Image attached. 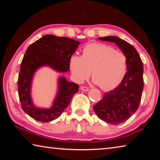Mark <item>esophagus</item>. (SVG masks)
<instances>
[{
	"label": "esophagus",
	"instance_id": "34e87169",
	"mask_svg": "<svg viewBox=\"0 0 160 160\" xmlns=\"http://www.w3.org/2000/svg\"><path fill=\"white\" fill-rule=\"evenodd\" d=\"M80 90H82V91H85V92H87L89 90V88H87V87H84V86H81L80 87Z\"/></svg>",
	"mask_w": 160,
	"mask_h": 160
}]
</instances>
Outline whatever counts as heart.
<instances>
[{
  "label": "heart",
  "instance_id": "heart-1",
  "mask_svg": "<svg viewBox=\"0 0 160 160\" xmlns=\"http://www.w3.org/2000/svg\"><path fill=\"white\" fill-rule=\"evenodd\" d=\"M69 68L75 81L82 82L90 77L102 90H110L117 87L128 70V58L121 51L102 43H90L82 50V56L72 54Z\"/></svg>",
  "mask_w": 160,
  "mask_h": 160
}]
</instances>
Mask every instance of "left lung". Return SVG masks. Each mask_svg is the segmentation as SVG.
Listing matches in <instances>:
<instances>
[{
    "label": "left lung",
    "instance_id": "8db88e82",
    "mask_svg": "<svg viewBox=\"0 0 160 160\" xmlns=\"http://www.w3.org/2000/svg\"><path fill=\"white\" fill-rule=\"evenodd\" d=\"M99 40L115 43L128 58V70L121 82L104 94L93 107L97 116L105 122L118 125L124 122L138 109L143 90V66L133 46L116 36L99 37Z\"/></svg>",
    "mask_w": 160,
    "mask_h": 160
}]
</instances>
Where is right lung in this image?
I'll use <instances>...</instances> for the list:
<instances>
[{"mask_svg":"<svg viewBox=\"0 0 160 160\" xmlns=\"http://www.w3.org/2000/svg\"><path fill=\"white\" fill-rule=\"evenodd\" d=\"M80 44L68 37L47 34L27 48L20 65L18 94L23 111L32 118L47 123L58 118L69 105L72 96L78 92L79 86L62 76L58 78L57 92L50 108L35 106L31 94L35 72L42 67H49L58 72H68L70 70L69 58Z\"/></svg>","mask_w":160,"mask_h":160,"instance_id":"obj_1","label":"right lung"}]
</instances>
